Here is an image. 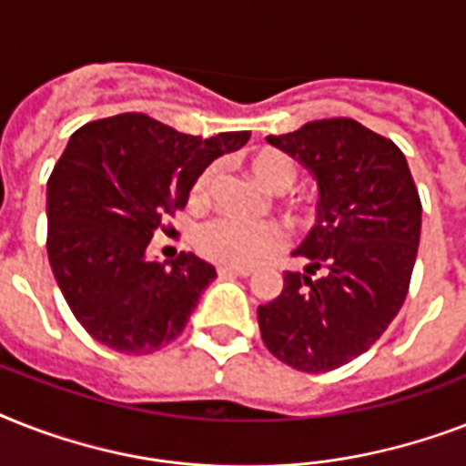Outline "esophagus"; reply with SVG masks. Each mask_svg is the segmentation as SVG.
Returning a JSON list of instances; mask_svg holds the SVG:
<instances>
[{"label": "esophagus", "mask_w": 466, "mask_h": 466, "mask_svg": "<svg viewBox=\"0 0 466 466\" xmlns=\"http://www.w3.org/2000/svg\"><path fill=\"white\" fill-rule=\"evenodd\" d=\"M254 273L251 268H229V266H218V276H229V278H248Z\"/></svg>", "instance_id": "obj_1"}]
</instances>
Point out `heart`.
<instances>
[{"label": "heart", "mask_w": 466, "mask_h": 466, "mask_svg": "<svg viewBox=\"0 0 466 466\" xmlns=\"http://www.w3.org/2000/svg\"><path fill=\"white\" fill-rule=\"evenodd\" d=\"M251 171L268 190H288L295 183V164L280 149H258L251 157ZM212 178V167L203 168L190 183V200L203 203ZM198 254L229 268H247L270 256L283 244V229L276 222H241L212 218L196 232Z\"/></svg>", "instance_id": "1"}]
</instances>
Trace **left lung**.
<instances>
[{"label": "left lung", "mask_w": 466, "mask_h": 466, "mask_svg": "<svg viewBox=\"0 0 466 466\" xmlns=\"http://www.w3.org/2000/svg\"><path fill=\"white\" fill-rule=\"evenodd\" d=\"M266 140L319 183L317 225L258 307L261 339L299 372H329L375 343L404 305L420 239V198L401 149L353 118L307 123Z\"/></svg>", "instance_id": "1"}]
</instances>
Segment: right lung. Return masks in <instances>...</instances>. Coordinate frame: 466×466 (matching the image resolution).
<instances>
[{
	"label": "right lung",
	"instance_id": "right-lung-1",
	"mask_svg": "<svg viewBox=\"0 0 466 466\" xmlns=\"http://www.w3.org/2000/svg\"><path fill=\"white\" fill-rule=\"evenodd\" d=\"M248 130L183 135L145 113L91 120L47 178V258L75 319L91 339L127 355L155 353L188 324L218 273L196 254L164 266L149 241L188 203L212 159L247 145Z\"/></svg>",
	"mask_w": 466,
	"mask_h": 466
}]
</instances>
